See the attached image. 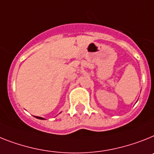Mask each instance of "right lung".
I'll list each match as a JSON object with an SVG mask.
<instances>
[{"mask_svg":"<svg viewBox=\"0 0 154 154\" xmlns=\"http://www.w3.org/2000/svg\"><path fill=\"white\" fill-rule=\"evenodd\" d=\"M36 118L37 119H40V120H45V118H43V117H37V116H35Z\"/></svg>","mask_w":154,"mask_h":154,"instance_id":"right-lung-1","label":"right lung"}]
</instances>
